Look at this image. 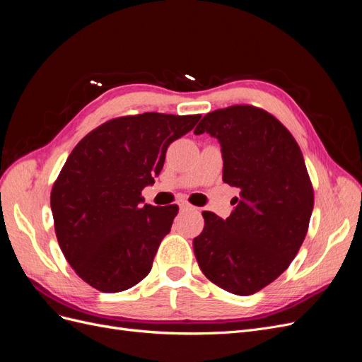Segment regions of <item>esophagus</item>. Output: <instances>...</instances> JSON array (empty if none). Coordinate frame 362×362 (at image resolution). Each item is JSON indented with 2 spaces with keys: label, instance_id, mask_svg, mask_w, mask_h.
Segmentation results:
<instances>
[{
  "label": "esophagus",
  "instance_id": "obj_1",
  "mask_svg": "<svg viewBox=\"0 0 362 362\" xmlns=\"http://www.w3.org/2000/svg\"><path fill=\"white\" fill-rule=\"evenodd\" d=\"M180 208H181V210H190V208H193V206L189 202H181Z\"/></svg>",
  "mask_w": 362,
  "mask_h": 362
}]
</instances>
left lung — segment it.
Wrapping results in <instances>:
<instances>
[{
  "label": "left lung",
  "instance_id": "left-lung-1",
  "mask_svg": "<svg viewBox=\"0 0 362 362\" xmlns=\"http://www.w3.org/2000/svg\"><path fill=\"white\" fill-rule=\"evenodd\" d=\"M222 146L223 182L240 189L228 218L204 211L193 250L204 275L238 296L259 291L298 254L314 206L302 151L290 131L262 108L231 105L202 117L194 134Z\"/></svg>",
  "mask_w": 362,
  "mask_h": 362
}]
</instances>
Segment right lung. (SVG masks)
Returning <instances> with one entry per match:
<instances>
[{"instance_id":"add662e5","label":"right lung","mask_w":362,"mask_h":362,"mask_svg":"<svg viewBox=\"0 0 362 362\" xmlns=\"http://www.w3.org/2000/svg\"><path fill=\"white\" fill-rule=\"evenodd\" d=\"M201 115L122 116L83 137L51 190L60 249L84 282L103 293L134 287L151 272L178 205L144 204L173 140Z\"/></svg>"}]
</instances>
